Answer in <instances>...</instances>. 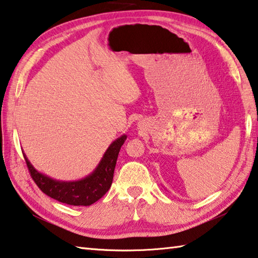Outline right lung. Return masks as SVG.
<instances>
[{
  "label": "right lung",
  "instance_id": "right-lung-1",
  "mask_svg": "<svg viewBox=\"0 0 258 258\" xmlns=\"http://www.w3.org/2000/svg\"><path fill=\"white\" fill-rule=\"evenodd\" d=\"M125 140V134L116 139L107 149L99 165L93 172L83 179L76 181H59L47 177L32 167L26 154H23V157H25L31 178L43 193L60 203L74 205V207H79V205L88 207L100 200L110 188L117 157Z\"/></svg>",
  "mask_w": 258,
  "mask_h": 258
}]
</instances>
